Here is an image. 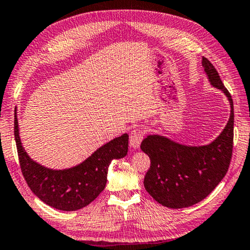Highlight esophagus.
Returning <instances> with one entry per match:
<instances>
[{"label":"esophagus","mask_w":250,"mask_h":250,"mask_svg":"<svg viewBox=\"0 0 250 250\" xmlns=\"http://www.w3.org/2000/svg\"><path fill=\"white\" fill-rule=\"evenodd\" d=\"M144 130L143 129H134L129 135V144L133 148H138L141 145V142L144 137Z\"/></svg>","instance_id":"obj_1"}]
</instances>
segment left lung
<instances>
[{
  "mask_svg": "<svg viewBox=\"0 0 250 250\" xmlns=\"http://www.w3.org/2000/svg\"><path fill=\"white\" fill-rule=\"evenodd\" d=\"M202 66L213 87L224 91L230 103V118L220 135L208 145L187 146L160 135H148L141 149L151 167L144 187L152 198L167 208H187L203 200L228 171L233 146V103L216 68L203 57Z\"/></svg>",
  "mask_w": 250,
  "mask_h": 250,
  "instance_id": "1",
  "label": "left lung"
}]
</instances>
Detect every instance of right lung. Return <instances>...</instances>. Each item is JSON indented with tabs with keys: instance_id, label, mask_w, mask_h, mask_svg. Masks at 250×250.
I'll return each instance as SVG.
<instances>
[{
	"instance_id": "1",
	"label": "right lung",
	"mask_w": 250,
	"mask_h": 250,
	"mask_svg": "<svg viewBox=\"0 0 250 250\" xmlns=\"http://www.w3.org/2000/svg\"><path fill=\"white\" fill-rule=\"evenodd\" d=\"M14 117V137L22 174L41 201L58 210H79L93 202L105 189L110 162L127 154L128 135L123 134L74 167L66 170L47 168L26 154L19 135L17 113Z\"/></svg>"
}]
</instances>
